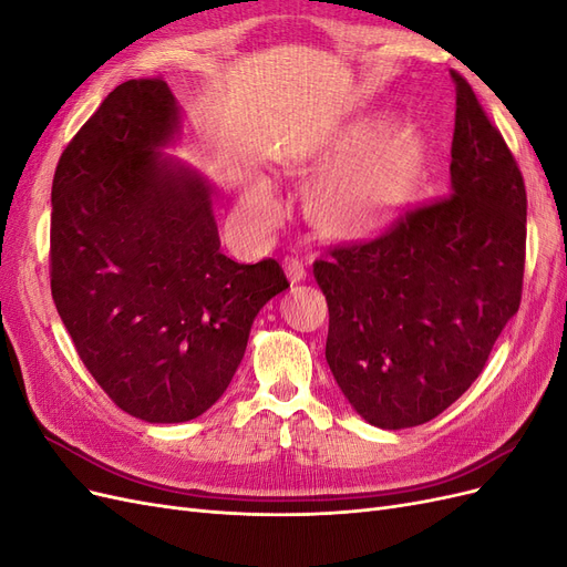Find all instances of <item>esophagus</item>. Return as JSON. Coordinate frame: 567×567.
Instances as JSON below:
<instances>
[{"mask_svg": "<svg viewBox=\"0 0 567 567\" xmlns=\"http://www.w3.org/2000/svg\"><path fill=\"white\" fill-rule=\"evenodd\" d=\"M284 269H286V277H288L290 284H300V281H305V277H307L305 265L298 260V257H286Z\"/></svg>", "mask_w": 567, "mask_h": 567, "instance_id": "esophagus-1", "label": "esophagus"}]
</instances>
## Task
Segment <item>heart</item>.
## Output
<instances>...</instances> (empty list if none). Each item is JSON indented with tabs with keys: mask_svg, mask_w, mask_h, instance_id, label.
Wrapping results in <instances>:
<instances>
[{
	"mask_svg": "<svg viewBox=\"0 0 567 567\" xmlns=\"http://www.w3.org/2000/svg\"><path fill=\"white\" fill-rule=\"evenodd\" d=\"M381 117L354 120L338 130L310 163L323 175L307 198L315 225L331 236L357 238L385 229L421 182L427 142L414 125L390 127ZM241 210L257 219L277 217L267 179H255L241 196Z\"/></svg>",
	"mask_w": 567,
	"mask_h": 567,
	"instance_id": "heart-1",
	"label": "heart"
}]
</instances>
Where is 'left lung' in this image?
Returning <instances> with one entry per match:
<instances>
[{
  "instance_id": "left-lung-1",
  "label": "left lung",
  "mask_w": 567,
  "mask_h": 567,
  "mask_svg": "<svg viewBox=\"0 0 567 567\" xmlns=\"http://www.w3.org/2000/svg\"><path fill=\"white\" fill-rule=\"evenodd\" d=\"M450 196L315 262L329 302L326 362L383 431L435 419L485 369L518 312L527 196L516 158L458 73Z\"/></svg>"
}]
</instances>
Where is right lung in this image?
Instances as JSON below:
<instances>
[{
	"label": "right lung",
	"mask_w": 567,
	"mask_h": 567,
	"mask_svg": "<svg viewBox=\"0 0 567 567\" xmlns=\"http://www.w3.org/2000/svg\"><path fill=\"white\" fill-rule=\"evenodd\" d=\"M182 109L167 82L127 80L65 146L51 186V296L82 364L146 423L208 411L257 312L288 288L277 260L219 250L215 188L169 158Z\"/></svg>",
	"instance_id": "obj_1"
}]
</instances>
